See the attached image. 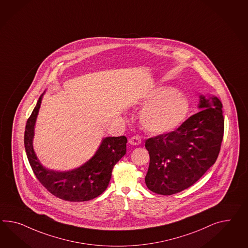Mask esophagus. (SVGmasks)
<instances>
[{
  "label": "esophagus",
  "mask_w": 248,
  "mask_h": 248,
  "mask_svg": "<svg viewBox=\"0 0 248 248\" xmlns=\"http://www.w3.org/2000/svg\"><path fill=\"white\" fill-rule=\"evenodd\" d=\"M140 143H141V140H140V137H138V136L132 137V138L129 140V144L132 145V146H139Z\"/></svg>",
  "instance_id": "1"
}]
</instances>
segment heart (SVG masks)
<instances>
[{
	"instance_id": "obj_1",
	"label": "heart",
	"mask_w": 248,
	"mask_h": 248,
	"mask_svg": "<svg viewBox=\"0 0 248 248\" xmlns=\"http://www.w3.org/2000/svg\"><path fill=\"white\" fill-rule=\"evenodd\" d=\"M140 111V122L149 133L163 135L177 129L190 110L186 96L171 86H162L147 96Z\"/></svg>"
}]
</instances>
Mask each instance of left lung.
Wrapping results in <instances>:
<instances>
[{
    "instance_id": "1",
    "label": "left lung",
    "mask_w": 248,
    "mask_h": 248,
    "mask_svg": "<svg viewBox=\"0 0 248 248\" xmlns=\"http://www.w3.org/2000/svg\"><path fill=\"white\" fill-rule=\"evenodd\" d=\"M222 103L216 96L200 95L199 112L175 131L146 141L150 162L147 188L171 195L195 184L216 162L224 134Z\"/></svg>"
}]
</instances>
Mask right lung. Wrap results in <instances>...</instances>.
I'll return each instance as SVG.
<instances>
[{
  "label": "right lung",
  "mask_w": 248,
  "mask_h": 248,
  "mask_svg": "<svg viewBox=\"0 0 248 248\" xmlns=\"http://www.w3.org/2000/svg\"><path fill=\"white\" fill-rule=\"evenodd\" d=\"M46 91L27 121L24 145L36 177L53 195L68 202H86L101 195L108 187L114 165L127 151L126 137L103 138L94 155L84 164L67 171L49 169L41 164L33 147L35 125Z\"/></svg>",
  "instance_id": "1"
}]
</instances>
